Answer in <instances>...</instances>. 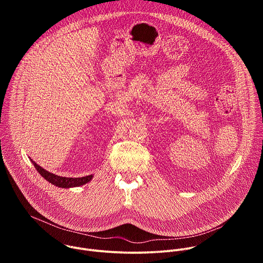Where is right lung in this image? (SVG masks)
Returning <instances> with one entry per match:
<instances>
[{
  "label": "right lung",
  "mask_w": 263,
  "mask_h": 263,
  "mask_svg": "<svg viewBox=\"0 0 263 263\" xmlns=\"http://www.w3.org/2000/svg\"><path fill=\"white\" fill-rule=\"evenodd\" d=\"M31 162L34 164L36 171L39 172L47 181H49L50 183H52L55 186L61 187V189H69V187L81 186V185H84V184L88 183L93 178L92 175H89V176H86V177H81V178L60 177V176H57L55 174H52V173L46 171L45 168H43L39 164H36L35 161H33L32 159H31Z\"/></svg>",
  "instance_id": "1"
}]
</instances>
